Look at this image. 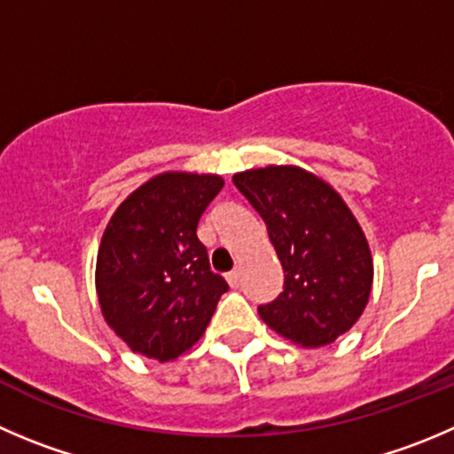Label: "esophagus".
Masks as SVG:
<instances>
[{
	"mask_svg": "<svg viewBox=\"0 0 454 454\" xmlns=\"http://www.w3.org/2000/svg\"><path fill=\"white\" fill-rule=\"evenodd\" d=\"M227 283H230L231 287H239V283H240V270L230 271V274H227Z\"/></svg>",
	"mask_w": 454,
	"mask_h": 454,
	"instance_id": "obj_1",
	"label": "esophagus"
}]
</instances>
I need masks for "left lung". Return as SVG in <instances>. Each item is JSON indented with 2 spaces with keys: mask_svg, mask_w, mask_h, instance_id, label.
I'll return each mask as SVG.
<instances>
[{
  "mask_svg": "<svg viewBox=\"0 0 454 454\" xmlns=\"http://www.w3.org/2000/svg\"><path fill=\"white\" fill-rule=\"evenodd\" d=\"M267 224L285 271L278 299L258 314L276 334L323 348L352 330L372 292L368 239L340 193L312 171L270 165L234 174Z\"/></svg>",
  "mask_w": 454,
  "mask_h": 454,
  "instance_id": "left-lung-1",
  "label": "left lung"
}]
</instances>
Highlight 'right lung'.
Instances as JSON below:
<instances>
[{
    "mask_svg": "<svg viewBox=\"0 0 454 454\" xmlns=\"http://www.w3.org/2000/svg\"><path fill=\"white\" fill-rule=\"evenodd\" d=\"M224 180L165 171L129 193L111 215L95 262L106 325L136 354L174 361L205 334L230 289L209 270L198 220Z\"/></svg>",
    "mask_w": 454,
    "mask_h": 454,
    "instance_id": "obj_1",
    "label": "right lung"
}]
</instances>
